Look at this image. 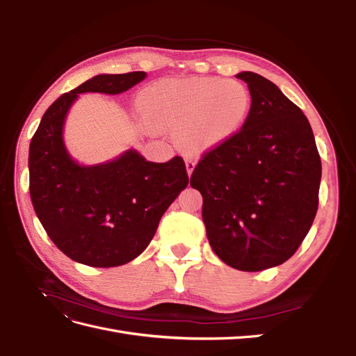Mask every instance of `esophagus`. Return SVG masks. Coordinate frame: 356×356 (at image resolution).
<instances>
[{
	"label": "esophagus",
	"instance_id": "esophagus-1",
	"mask_svg": "<svg viewBox=\"0 0 356 356\" xmlns=\"http://www.w3.org/2000/svg\"><path fill=\"white\" fill-rule=\"evenodd\" d=\"M195 166H196V163H195V160L193 159H187L186 160V168H187V174L191 177V174H193V170H195Z\"/></svg>",
	"mask_w": 356,
	"mask_h": 356
}]
</instances>
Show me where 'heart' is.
<instances>
[{
  "instance_id": "1",
  "label": "heart",
  "mask_w": 356,
  "mask_h": 356,
  "mask_svg": "<svg viewBox=\"0 0 356 356\" xmlns=\"http://www.w3.org/2000/svg\"><path fill=\"white\" fill-rule=\"evenodd\" d=\"M252 105L241 81L222 79L163 80L144 92L141 108L159 127L178 131L181 145L208 153L239 134Z\"/></svg>"
}]
</instances>
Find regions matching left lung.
Listing matches in <instances>:
<instances>
[{"mask_svg":"<svg viewBox=\"0 0 356 356\" xmlns=\"http://www.w3.org/2000/svg\"><path fill=\"white\" fill-rule=\"evenodd\" d=\"M252 105L239 134L203 153L190 186L203 197L209 245L242 272L285 263L309 233L319 203L321 157L309 120L276 84L241 72Z\"/></svg>","mask_w":356,"mask_h":356,"instance_id":"8db88e82","label":"left lung"}]
</instances>
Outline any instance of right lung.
<instances>
[{"label":"right lung","mask_w":356,"mask_h":356,"mask_svg":"<svg viewBox=\"0 0 356 356\" xmlns=\"http://www.w3.org/2000/svg\"><path fill=\"white\" fill-rule=\"evenodd\" d=\"M145 72L102 74L53 102L29 145V195L51 242L71 260L92 267L132 261L152 242L161 215L188 184L182 157L147 161L129 149L96 166L68 156L62 127L79 93L117 95L145 79Z\"/></svg>","instance_id":"1"}]
</instances>
